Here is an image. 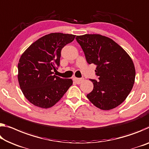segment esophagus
I'll return each mask as SVG.
<instances>
[{"label": "esophagus", "mask_w": 149, "mask_h": 149, "mask_svg": "<svg viewBox=\"0 0 149 149\" xmlns=\"http://www.w3.org/2000/svg\"><path fill=\"white\" fill-rule=\"evenodd\" d=\"M84 79L83 78H77V77H74V81L77 84H81L82 81H84Z\"/></svg>", "instance_id": "esophagus-1"}]
</instances>
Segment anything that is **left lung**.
<instances>
[{"label": "left lung", "instance_id": "obj_1", "mask_svg": "<svg viewBox=\"0 0 149 149\" xmlns=\"http://www.w3.org/2000/svg\"><path fill=\"white\" fill-rule=\"evenodd\" d=\"M87 63L95 64L98 81L89 79L93 89L87 95L99 109L110 110L123 102L133 87L135 68L125 49L109 38L100 34L77 36Z\"/></svg>", "mask_w": 149, "mask_h": 149}]
</instances>
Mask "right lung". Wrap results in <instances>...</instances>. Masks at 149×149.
<instances>
[{
  "label": "right lung",
  "mask_w": 149,
  "mask_h": 149,
  "mask_svg": "<svg viewBox=\"0 0 149 149\" xmlns=\"http://www.w3.org/2000/svg\"><path fill=\"white\" fill-rule=\"evenodd\" d=\"M75 35L50 33L32 43L20 56L18 80L25 97L35 106L48 109L61 100L72 79L54 75L60 65L61 50Z\"/></svg>",
  "instance_id": "obj_1"
}]
</instances>
